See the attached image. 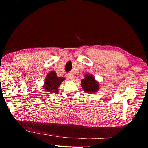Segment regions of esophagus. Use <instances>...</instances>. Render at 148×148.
<instances>
[{
  "instance_id": "1",
  "label": "esophagus",
  "mask_w": 148,
  "mask_h": 148,
  "mask_svg": "<svg viewBox=\"0 0 148 148\" xmlns=\"http://www.w3.org/2000/svg\"><path fill=\"white\" fill-rule=\"evenodd\" d=\"M66 77H67V79H69V80H73L75 78L74 75L72 74V73H69L66 75Z\"/></svg>"
}]
</instances>
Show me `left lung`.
<instances>
[{
	"label": "left lung",
	"instance_id": "obj_1",
	"mask_svg": "<svg viewBox=\"0 0 148 148\" xmlns=\"http://www.w3.org/2000/svg\"><path fill=\"white\" fill-rule=\"evenodd\" d=\"M82 87L85 92L93 93L98 91L99 89V82L95 79L92 74L84 75V78L81 81Z\"/></svg>",
	"mask_w": 148,
	"mask_h": 148
}]
</instances>
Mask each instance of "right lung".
Here are the masks:
<instances>
[{"label": "right lung", "mask_w": 148, "mask_h": 148, "mask_svg": "<svg viewBox=\"0 0 148 148\" xmlns=\"http://www.w3.org/2000/svg\"><path fill=\"white\" fill-rule=\"evenodd\" d=\"M65 79L63 77H58L55 71H51L46 77L43 89L48 92L58 93V88Z\"/></svg>", "instance_id": "1"}]
</instances>
